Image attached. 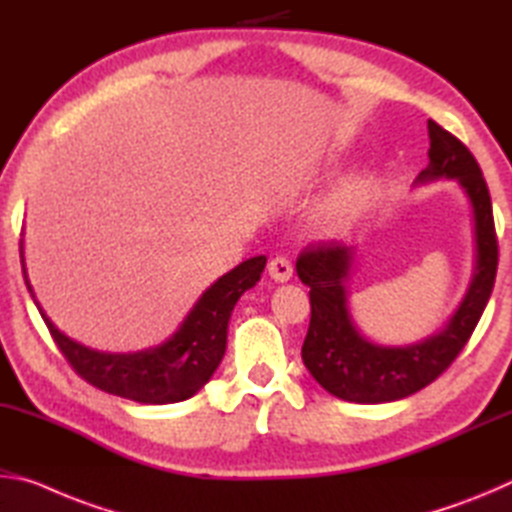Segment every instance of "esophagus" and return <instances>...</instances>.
I'll list each match as a JSON object with an SVG mask.
<instances>
[{
    "label": "esophagus",
    "mask_w": 512,
    "mask_h": 512,
    "mask_svg": "<svg viewBox=\"0 0 512 512\" xmlns=\"http://www.w3.org/2000/svg\"><path fill=\"white\" fill-rule=\"evenodd\" d=\"M268 275H271L275 282H289L293 275V266L287 257H273L271 262H268Z\"/></svg>",
    "instance_id": "34e87169"
}]
</instances>
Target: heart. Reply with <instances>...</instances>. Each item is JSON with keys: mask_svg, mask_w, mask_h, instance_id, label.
I'll use <instances>...</instances> for the list:
<instances>
[{"mask_svg": "<svg viewBox=\"0 0 512 512\" xmlns=\"http://www.w3.org/2000/svg\"><path fill=\"white\" fill-rule=\"evenodd\" d=\"M375 196V180L370 176H354L334 189L323 205V219L329 225H345L366 210Z\"/></svg>", "mask_w": 512, "mask_h": 512, "instance_id": "obj_1", "label": "heart"}]
</instances>
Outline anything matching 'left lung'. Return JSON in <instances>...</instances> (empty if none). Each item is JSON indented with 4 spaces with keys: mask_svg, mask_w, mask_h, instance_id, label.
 I'll return each mask as SVG.
<instances>
[{
    "mask_svg": "<svg viewBox=\"0 0 512 512\" xmlns=\"http://www.w3.org/2000/svg\"><path fill=\"white\" fill-rule=\"evenodd\" d=\"M429 164L415 185L456 180L472 205L474 271L461 305L438 334L411 345H379L354 323L348 307L357 248L329 241L302 250L296 271L309 287L311 320L302 361L329 395L357 404H384L418 393L452 366L470 341L495 287L499 248L492 201L479 162L452 133L429 119Z\"/></svg>",
    "mask_w": 512,
    "mask_h": 512,
    "instance_id": "1",
    "label": "left lung"
}]
</instances>
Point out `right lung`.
Instances as JSON below:
<instances>
[{
    "mask_svg": "<svg viewBox=\"0 0 512 512\" xmlns=\"http://www.w3.org/2000/svg\"><path fill=\"white\" fill-rule=\"evenodd\" d=\"M20 253L27 289L69 366L101 391L140 404L183 402L201 391L225 354L232 309L244 296V291L253 289L259 282V275L266 266V257L257 255L219 277L198 298L194 309L180 323L178 332L162 345L140 352H99L69 339L51 323L29 284L22 244Z\"/></svg>",
    "mask_w": 512,
    "mask_h": 512,
    "instance_id": "right-lung-1",
    "label": "right lung"
}]
</instances>
